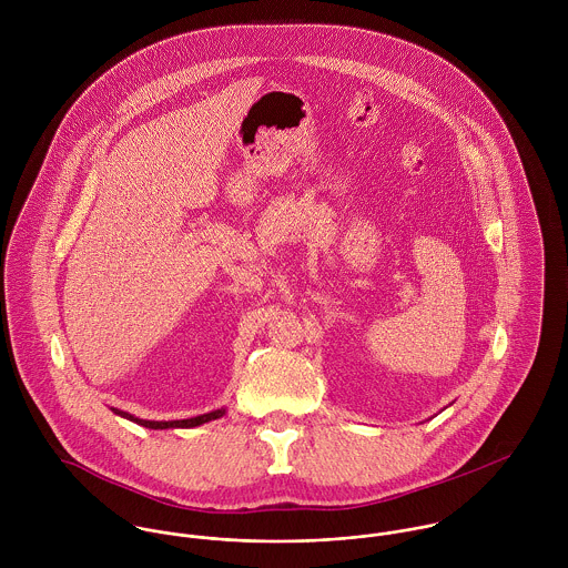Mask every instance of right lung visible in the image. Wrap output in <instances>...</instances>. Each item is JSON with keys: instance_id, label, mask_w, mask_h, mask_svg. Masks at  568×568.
<instances>
[{"instance_id": "1", "label": "right lung", "mask_w": 568, "mask_h": 568, "mask_svg": "<svg viewBox=\"0 0 568 568\" xmlns=\"http://www.w3.org/2000/svg\"><path fill=\"white\" fill-rule=\"evenodd\" d=\"M111 410H113L115 415L124 417V419H131V422H135V424H140V426L155 428V430H163V428H192V426H201V424H205V422L219 419V417H223V415L227 413V408L223 406V408H216V410H210V413H203V415H194V417H187V419H160V422H158V419H142V417H138V415H131V413L120 410V408H113V406H111Z\"/></svg>"}]
</instances>
